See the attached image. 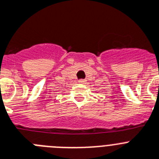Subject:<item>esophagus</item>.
<instances>
[{
	"label": "esophagus",
	"instance_id": "esophagus-1",
	"mask_svg": "<svg viewBox=\"0 0 159 159\" xmlns=\"http://www.w3.org/2000/svg\"><path fill=\"white\" fill-rule=\"evenodd\" d=\"M86 82V80H85V79L78 80V82H79V83H85Z\"/></svg>",
	"mask_w": 159,
	"mask_h": 159
}]
</instances>
